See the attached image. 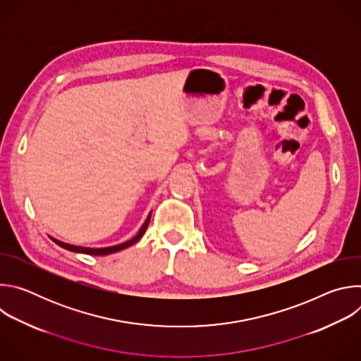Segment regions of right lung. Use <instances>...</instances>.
I'll list each match as a JSON object with an SVG mask.
<instances>
[{"instance_id": "1", "label": "right lung", "mask_w": 361, "mask_h": 361, "mask_svg": "<svg viewBox=\"0 0 361 361\" xmlns=\"http://www.w3.org/2000/svg\"><path fill=\"white\" fill-rule=\"evenodd\" d=\"M149 219H151V213L148 214L147 220L144 221V224L141 226V228L138 230V233L128 241H124L121 244H117V245H111V247H99V248H91V247H80V245H74V244H68V243H63L54 237H49L51 240H53L56 244H59L60 247L68 250V251H74V252H82V254H90V255H109V254H113V252H117V251H121L130 245H133L134 243H137L145 233L147 227H148V223H149Z\"/></svg>"}]
</instances>
